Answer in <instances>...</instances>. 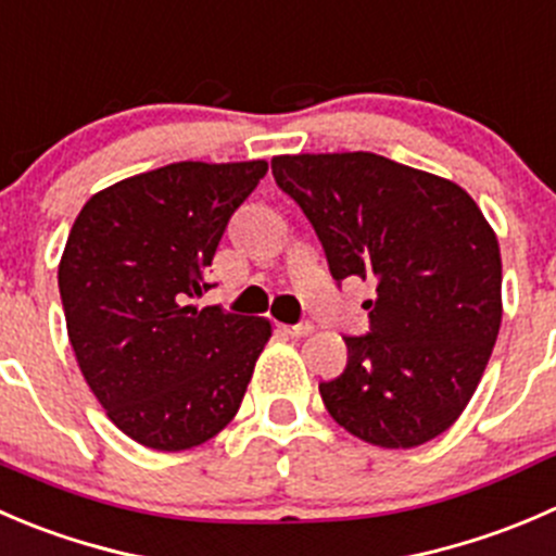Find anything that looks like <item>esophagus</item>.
<instances>
[{
    "instance_id": "obj_1",
    "label": "esophagus",
    "mask_w": 556,
    "mask_h": 556,
    "mask_svg": "<svg viewBox=\"0 0 556 556\" xmlns=\"http://www.w3.org/2000/svg\"><path fill=\"white\" fill-rule=\"evenodd\" d=\"M283 332L291 334V338H305V334L313 332L311 321H300V324H283Z\"/></svg>"
}]
</instances>
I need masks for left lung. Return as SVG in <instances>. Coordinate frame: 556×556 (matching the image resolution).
<instances>
[{"instance_id":"8db88e82","label":"left lung","mask_w":556,"mask_h":556,"mask_svg":"<svg viewBox=\"0 0 556 556\" xmlns=\"http://www.w3.org/2000/svg\"><path fill=\"white\" fill-rule=\"evenodd\" d=\"M273 178L321 240L332 278L376 283L370 329L318 383L329 416L383 448L446 432L470 403L500 332L497 238L452 180L378 153L273 159Z\"/></svg>"}]
</instances>
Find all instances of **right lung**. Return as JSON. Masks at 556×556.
Segmentation results:
<instances>
[{
	"label": "right lung",
	"mask_w": 556,
	"mask_h": 556,
	"mask_svg": "<svg viewBox=\"0 0 556 556\" xmlns=\"http://www.w3.org/2000/svg\"><path fill=\"white\" fill-rule=\"evenodd\" d=\"M267 162H178L93 194L70 229L59 294L93 397L131 441L184 452L243 403L270 321L189 305Z\"/></svg>",
	"instance_id": "obj_1"
}]
</instances>
